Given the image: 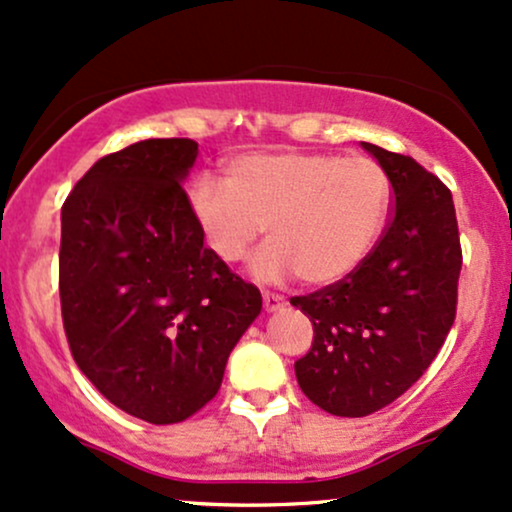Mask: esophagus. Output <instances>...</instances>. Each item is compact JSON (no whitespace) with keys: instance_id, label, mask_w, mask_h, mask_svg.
<instances>
[{"instance_id":"obj_1","label":"esophagus","mask_w":512,"mask_h":512,"mask_svg":"<svg viewBox=\"0 0 512 512\" xmlns=\"http://www.w3.org/2000/svg\"><path fill=\"white\" fill-rule=\"evenodd\" d=\"M262 301H265V311H279L286 303L284 296L274 294V291H265V294H262Z\"/></svg>"}]
</instances>
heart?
Instances as JSON below:
<instances>
[{"mask_svg": "<svg viewBox=\"0 0 512 512\" xmlns=\"http://www.w3.org/2000/svg\"><path fill=\"white\" fill-rule=\"evenodd\" d=\"M189 206L226 265L245 260L267 226L255 277L284 282L299 274L323 286L350 277L374 250L389 211V179L364 155L257 153L235 157L228 182L201 177Z\"/></svg>", "mask_w": 512, "mask_h": 512, "instance_id": "obj_1", "label": "heart"}]
</instances>
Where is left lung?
<instances>
[{
	"mask_svg": "<svg viewBox=\"0 0 512 512\" xmlns=\"http://www.w3.org/2000/svg\"><path fill=\"white\" fill-rule=\"evenodd\" d=\"M362 148L391 182L389 223L350 277L291 299L313 323L296 381L340 418L381 411L423 376L457 316L462 272L452 192L413 157Z\"/></svg>",
	"mask_w": 512,
	"mask_h": 512,
	"instance_id": "obj_1",
	"label": "left lung"
}]
</instances>
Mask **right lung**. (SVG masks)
I'll use <instances>...</instances> for the list:
<instances>
[{"instance_id": "add662e5", "label": "right lung", "mask_w": 512, "mask_h": 512, "mask_svg": "<svg viewBox=\"0 0 512 512\" xmlns=\"http://www.w3.org/2000/svg\"><path fill=\"white\" fill-rule=\"evenodd\" d=\"M199 145L150 138L104 155L63 204L60 308L72 357L104 398L182 423L221 389L260 289L218 260L182 182Z\"/></svg>"}]
</instances>
